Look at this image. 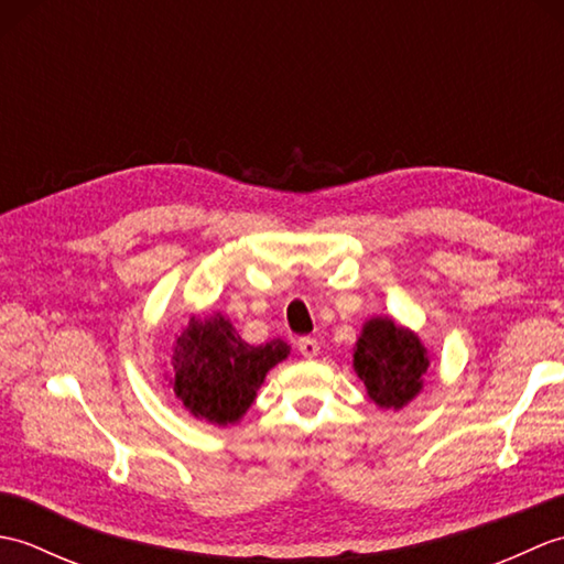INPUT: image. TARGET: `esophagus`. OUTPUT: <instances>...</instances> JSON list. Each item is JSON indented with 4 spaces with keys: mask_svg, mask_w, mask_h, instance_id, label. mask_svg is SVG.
<instances>
[{
    "mask_svg": "<svg viewBox=\"0 0 564 564\" xmlns=\"http://www.w3.org/2000/svg\"><path fill=\"white\" fill-rule=\"evenodd\" d=\"M297 351H301L305 358H315L319 354V344L313 337H303L297 341Z\"/></svg>",
    "mask_w": 564,
    "mask_h": 564,
    "instance_id": "esophagus-1",
    "label": "esophagus"
}]
</instances>
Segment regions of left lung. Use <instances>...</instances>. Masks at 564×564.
<instances>
[{"label":"left lung","instance_id":"1","mask_svg":"<svg viewBox=\"0 0 564 564\" xmlns=\"http://www.w3.org/2000/svg\"><path fill=\"white\" fill-rule=\"evenodd\" d=\"M429 351L412 329L370 317L354 346V370L380 410H402L424 388Z\"/></svg>","mask_w":564,"mask_h":564}]
</instances>
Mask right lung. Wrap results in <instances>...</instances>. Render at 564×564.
<instances>
[{
    "mask_svg": "<svg viewBox=\"0 0 564 564\" xmlns=\"http://www.w3.org/2000/svg\"><path fill=\"white\" fill-rule=\"evenodd\" d=\"M166 380L191 416L215 426L237 424L257 400L269 370L289 358L291 346L273 339L251 346L225 315L188 317L176 334Z\"/></svg>",
    "mask_w": 564,
    "mask_h": 564,
    "instance_id": "obj_1",
    "label": "right lung"
}]
</instances>
